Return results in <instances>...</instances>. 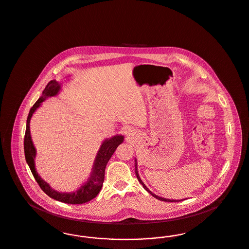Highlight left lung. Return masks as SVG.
Returning <instances> with one entry per match:
<instances>
[{
    "label": "left lung",
    "instance_id": "1",
    "mask_svg": "<svg viewBox=\"0 0 249 249\" xmlns=\"http://www.w3.org/2000/svg\"><path fill=\"white\" fill-rule=\"evenodd\" d=\"M134 166H135V175H136V177H137V179H138V181L140 182V184L142 185V188L144 189V190H146L148 193H150L154 198L156 199H158V200H160V201H171V202H177V201H184V200H186V199H183V200H171V199H165V198H162V197H160V196H158V195H156L154 194L151 190H149V189H147V187L143 184V182L142 181V179L140 178L139 177V174H138V169H137V160L135 159V163H134Z\"/></svg>",
    "mask_w": 249,
    "mask_h": 249
}]
</instances>
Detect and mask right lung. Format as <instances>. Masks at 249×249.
<instances>
[{
	"instance_id": "add662e5",
	"label": "right lung",
	"mask_w": 249,
	"mask_h": 249,
	"mask_svg": "<svg viewBox=\"0 0 249 249\" xmlns=\"http://www.w3.org/2000/svg\"><path fill=\"white\" fill-rule=\"evenodd\" d=\"M60 89H61V84L56 80H51L46 87V89H44L42 96L37 100L34 107L31 108L28 119H27L25 138H24L25 159L38 185L50 198L61 202H65V203L80 204V203H85L87 201H91L99 194L105 180V172H106L107 162L111 159L112 155L114 154V152L116 151L117 147L124 141V136L121 134H117L110 138H107L106 140L103 141L95 157L94 162H93L91 172L89 174V177L88 178L87 181L84 182L83 185L78 190L72 192H60L52 189L50 185L41 178L36 171V161H35L36 149L31 136L30 122L33 115L35 114L36 110L41 107L42 103L45 102L49 97H53L59 94Z\"/></svg>"
}]
</instances>
